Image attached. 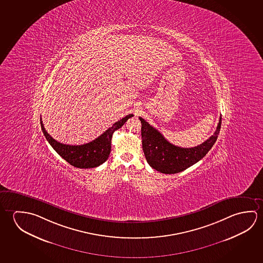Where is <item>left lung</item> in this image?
<instances>
[{
  "mask_svg": "<svg viewBox=\"0 0 263 263\" xmlns=\"http://www.w3.org/2000/svg\"><path fill=\"white\" fill-rule=\"evenodd\" d=\"M139 120L142 125L143 151L147 163L159 173L174 174L189 168L206 155L217 139L222 117H220L219 123L214 135L204 142L194 147L175 146L168 142L162 134L151 126L142 117H139Z\"/></svg>",
  "mask_w": 263,
  "mask_h": 263,
  "instance_id": "1",
  "label": "left lung"
}]
</instances>
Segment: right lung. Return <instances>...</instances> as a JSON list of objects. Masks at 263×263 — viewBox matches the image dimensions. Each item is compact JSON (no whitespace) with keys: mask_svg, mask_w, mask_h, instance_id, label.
<instances>
[{"mask_svg":"<svg viewBox=\"0 0 263 263\" xmlns=\"http://www.w3.org/2000/svg\"><path fill=\"white\" fill-rule=\"evenodd\" d=\"M132 117H133L132 114L127 115L121 120L116 122L112 127L108 128L104 133L102 134L98 138H95V140H92L91 142L79 145V146L66 145V144L58 142L46 131L41 118H40V125H41L44 136L47 138L50 146L67 162H69L70 165H72L76 168H95L107 160L108 157L111 152V141H112L114 132L122 127L125 122Z\"/></svg>","mask_w":263,"mask_h":263,"instance_id":"right-lung-1","label":"right lung"}]
</instances>
